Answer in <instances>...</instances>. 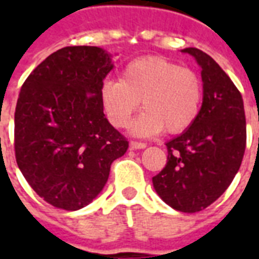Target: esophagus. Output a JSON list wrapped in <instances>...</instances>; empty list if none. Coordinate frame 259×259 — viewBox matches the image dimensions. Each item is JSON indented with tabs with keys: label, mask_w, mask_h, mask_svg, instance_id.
<instances>
[{
	"label": "esophagus",
	"mask_w": 259,
	"mask_h": 259,
	"mask_svg": "<svg viewBox=\"0 0 259 259\" xmlns=\"http://www.w3.org/2000/svg\"><path fill=\"white\" fill-rule=\"evenodd\" d=\"M130 148L132 149H144V148H146V144L140 141H130Z\"/></svg>",
	"instance_id": "34e87169"
}]
</instances>
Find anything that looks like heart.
<instances>
[{"label":"heart","instance_id":"b5f03b06","mask_svg":"<svg viewBox=\"0 0 259 259\" xmlns=\"http://www.w3.org/2000/svg\"><path fill=\"white\" fill-rule=\"evenodd\" d=\"M102 107L110 123L126 127L140 107L145 111L133 132L149 136L160 132L179 134L196 121L203 101V83L196 72L161 56L132 60L121 79H107L99 90Z\"/></svg>","mask_w":259,"mask_h":259}]
</instances>
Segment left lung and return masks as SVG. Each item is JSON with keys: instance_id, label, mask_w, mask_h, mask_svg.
I'll return each mask as SVG.
<instances>
[{"instance_id": "8db88e82", "label": "left lung", "mask_w": 259, "mask_h": 259, "mask_svg": "<svg viewBox=\"0 0 259 259\" xmlns=\"http://www.w3.org/2000/svg\"><path fill=\"white\" fill-rule=\"evenodd\" d=\"M201 67L203 105L196 121L166 142V165L152 179L158 196L181 212H197L222 196L246 149L243 99L209 55L185 48Z\"/></svg>"}]
</instances>
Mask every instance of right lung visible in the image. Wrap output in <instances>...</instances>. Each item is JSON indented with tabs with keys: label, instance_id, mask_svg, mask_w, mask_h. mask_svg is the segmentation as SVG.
Segmentation results:
<instances>
[{
	"label": "right lung",
	"instance_id": "add662e5",
	"mask_svg": "<svg viewBox=\"0 0 259 259\" xmlns=\"http://www.w3.org/2000/svg\"><path fill=\"white\" fill-rule=\"evenodd\" d=\"M113 64L98 47H64L38 64L18 94L14 154L38 196L76 211L97 197L129 148L103 114L99 90Z\"/></svg>",
	"mask_w": 259,
	"mask_h": 259
}]
</instances>
